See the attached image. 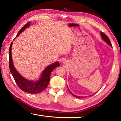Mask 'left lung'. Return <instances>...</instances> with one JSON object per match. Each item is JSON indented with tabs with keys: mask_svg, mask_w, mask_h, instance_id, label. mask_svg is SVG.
Masks as SVG:
<instances>
[{
	"mask_svg": "<svg viewBox=\"0 0 121 121\" xmlns=\"http://www.w3.org/2000/svg\"><path fill=\"white\" fill-rule=\"evenodd\" d=\"M100 35H101V37H102V39H103V40H104L105 42H106L108 44V45H109L110 46H111V47H112V44H111V42H110V39H109V37L107 36L104 34V33H102V32H100ZM68 90L69 91H70V92H71V94L73 95V96H75V97H76L77 98H83V97H80V96H76V95H74L73 94H72V92L70 91V90L69 89V88H68ZM94 95H92L91 96H93Z\"/></svg>",
	"mask_w": 121,
	"mask_h": 121,
	"instance_id": "left-lung-1",
	"label": "left lung"
}]
</instances>
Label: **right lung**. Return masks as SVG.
I'll list each match as a JSON object with an SVG mask.
<instances>
[{
	"instance_id": "obj_1",
	"label": "right lung",
	"mask_w": 121,
	"mask_h": 121,
	"mask_svg": "<svg viewBox=\"0 0 121 121\" xmlns=\"http://www.w3.org/2000/svg\"><path fill=\"white\" fill-rule=\"evenodd\" d=\"M30 22H28L23 27L22 29L18 32L17 38L21 33L29 27L30 25ZM14 38V39H15ZM12 45V42L10 46L9 51V65L10 72L13 77L14 80L17 84V86L20 87L22 91L25 92H29L30 94H37L39 93L41 91H43L48 85L50 81V74L54 69L57 66H59L60 64L58 62L53 63L52 65H48L45 70L43 71L41 74L40 78L38 81H30L25 78L23 77L15 69L13 64L12 55H11V47Z\"/></svg>"
}]
</instances>
